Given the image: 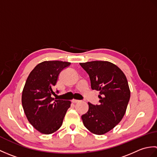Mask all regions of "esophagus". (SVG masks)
<instances>
[{"mask_svg":"<svg viewBox=\"0 0 157 157\" xmlns=\"http://www.w3.org/2000/svg\"><path fill=\"white\" fill-rule=\"evenodd\" d=\"M71 102H72L73 103H77V102H80V101H78V100H72Z\"/></svg>","mask_w":157,"mask_h":157,"instance_id":"obj_1","label":"esophagus"}]
</instances>
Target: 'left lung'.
Segmentation results:
<instances>
[{"mask_svg":"<svg viewBox=\"0 0 157 157\" xmlns=\"http://www.w3.org/2000/svg\"><path fill=\"white\" fill-rule=\"evenodd\" d=\"M89 75L91 88L99 91V105L88 102L89 109L82 116L84 126L96 135L106 134L121 121L130 98L124 73L109 61L79 63Z\"/></svg>","mask_w":157,"mask_h":157,"instance_id":"1","label":"left lung"}]
</instances>
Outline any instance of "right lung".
<instances>
[{"mask_svg": "<svg viewBox=\"0 0 157 157\" xmlns=\"http://www.w3.org/2000/svg\"><path fill=\"white\" fill-rule=\"evenodd\" d=\"M71 63L49 61L36 65L28 77L22 92V106L29 122L42 134L58 130L71 102L55 100L53 87L59 73ZM58 93V90H56Z\"/></svg>", "mask_w": 157, "mask_h": 157, "instance_id": "right-lung-1", "label": "right lung"}]
</instances>
